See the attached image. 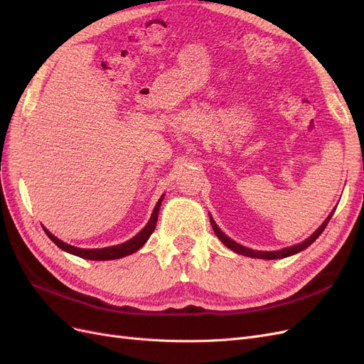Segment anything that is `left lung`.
Instances as JSON below:
<instances>
[{
    "mask_svg": "<svg viewBox=\"0 0 364 364\" xmlns=\"http://www.w3.org/2000/svg\"><path fill=\"white\" fill-rule=\"evenodd\" d=\"M333 213H335V210L330 213V215L324 220V223L315 230L308 240H305L304 242H300V244H296V245H293V247H287V248H282V250H278V251H255V250H251V248H247V247H242L241 244H238V242H235V241H232L229 236H226L223 232H221L220 229H218V226L215 225V221L213 220V217L210 215V221H211V226H213V229H214V233L217 235V238L223 242L228 248H230L232 251H235V252H238V255H242V256H247V257H255V259H267V260H274V259H284V257H289V256H293V255H296V252H299V251H302V250H305V248H308L315 240L318 238V236L323 233V230L326 229V226H327V223H328V220L331 218V215H333Z\"/></svg>",
    "mask_w": 364,
    "mask_h": 364,
    "instance_id": "8db88e82",
    "label": "left lung"
}]
</instances>
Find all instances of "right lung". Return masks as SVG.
Returning a JSON list of instances; mask_svg holds the SVG:
<instances>
[{
  "label": "right lung",
  "instance_id": "add662e5",
  "mask_svg": "<svg viewBox=\"0 0 364 364\" xmlns=\"http://www.w3.org/2000/svg\"><path fill=\"white\" fill-rule=\"evenodd\" d=\"M162 200H164V195H162V198H161L159 200H157L156 207H154V210H153V214H151V217H150V220H149V223L146 225V228H144L143 230H141V232H138L132 240L126 241V242H123V244H120V245L105 247V248H92V250H90V248H77V247H73V245H70V244H67V242H64V241L58 240L56 236L52 235L44 226H43V229H44L46 235L49 236V238H50L60 250H64V251L70 252V255L78 256V257H82V259H87V260H114V259H120V257L132 255V252L138 251L141 247H143V245L147 242V240L150 238V235L153 233V230H154V228H156L157 214H159V208H161Z\"/></svg>",
  "mask_w": 364,
  "mask_h": 364
}]
</instances>
